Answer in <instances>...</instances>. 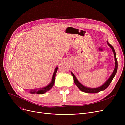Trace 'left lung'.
I'll list each match as a JSON object with an SVG mask.
<instances>
[{
	"label": "left lung",
	"mask_w": 125,
	"mask_h": 125,
	"mask_svg": "<svg viewBox=\"0 0 125 125\" xmlns=\"http://www.w3.org/2000/svg\"><path fill=\"white\" fill-rule=\"evenodd\" d=\"M107 44H108V46L112 48V50L113 52V53H114V55L115 65V68L114 69V71H113V73H112V75L110 76V77H109L108 80L104 83V84H103L102 86L99 87V88H87V87L84 86V85H83L82 84H81L80 83V82H79V81L78 80V79H77L76 77H75V76L74 75V74L73 73H72V72H71V73L72 75H73V78L74 83L75 84V85H76L78 86V88L79 89H80L81 91H82L85 92V93H97V92H99L101 91L104 90L107 88L109 84H110L111 82H112L113 78H114V77H115V75H116L117 71V68H118V62H117V58H116V54L115 51L114 50V48H113V47L112 46V45L110 44H109L108 41H107Z\"/></svg>",
	"instance_id": "left-lung-1"
}]
</instances>
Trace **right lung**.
Returning a JSON list of instances; mask_svg holds the SVG:
<instances>
[{
	"mask_svg": "<svg viewBox=\"0 0 125 125\" xmlns=\"http://www.w3.org/2000/svg\"><path fill=\"white\" fill-rule=\"evenodd\" d=\"M57 69H58V67H56V68H55V71H54V74H53V75H52L51 82L48 85H47L46 86H45V87H44V88L30 90V93H32V94L36 93V94H42L45 93V92H46L47 91H48L50 90L54 85L55 81L56 74V73H57Z\"/></svg>",
	"mask_w": 125,
	"mask_h": 125,
	"instance_id": "add662e5",
	"label": "right lung"
}]
</instances>
